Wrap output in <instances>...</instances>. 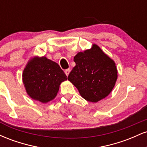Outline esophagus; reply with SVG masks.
<instances>
[{
	"instance_id": "34e87169",
	"label": "esophagus",
	"mask_w": 147,
	"mask_h": 147,
	"mask_svg": "<svg viewBox=\"0 0 147 147\" xmlns=\"http://www.w3.org/2000/svg\"><path fill=\"white\" fill-rule=\"evenodd\" d=\"M70 69H66V70H65V75H66L67 76H68L69 73H70Z\"/></svg>"
}]
</instances>
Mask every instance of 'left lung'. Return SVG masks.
Segmentation results:
<instances>
[{"label": "left lung", "instance_id": "1", "mask_svg": "<svg viewBox=\"0 0 147 147\" xmlns=\"http://www.w3.org/2000/svg\"><path fill=\"white\" fill-rule=\"evenodd\" d=\"M76 65L68 79L78 89L81 96L90 102L107 97L115 86L117 70L114 61L97 45L78 52L74 57Z\"/></svg>", "mask_w": 147, "mask_h": 147}]
</instances>
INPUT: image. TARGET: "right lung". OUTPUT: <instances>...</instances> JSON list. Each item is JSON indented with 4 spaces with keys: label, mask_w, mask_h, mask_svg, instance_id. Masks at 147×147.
Wrapping results in <instances>:
<instances>
[{
    "label": "right lung",
    "mask_w": 147,
    "mask_h": 147,
    "mask_svg": "<svg viewBox=\"0 0 147 147\" xmlns=\"http://www.w3.org/2000/svg\"><path fill=\"white\" fill-rule=\"evenodd\" d=\"M67 76L56 62L45 57L32 58L23 72L27 93L32 99L47 103L55 99Z\"/></svg>",
    "instance_id": "obj_1"
}]
</instances>
